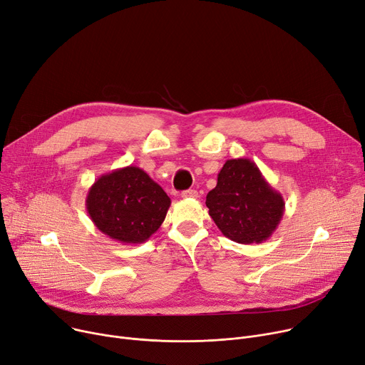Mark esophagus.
I'll return each mask as SVG.
<instances>
[{"label":"esophagus","instance_id":"esophagus-1","mask_svg":"<svg viewBox=\"0 0 365 365\" xmlns=\"http://www.w3.org/2000/svg\"><path fill=\"white\" fill-rule=\"evenodd\" d=\"M182 199H197L199 197V192L196 190H185L181 192Z\"/></svg>","mask_w":365,"mask_h":365}]
</instances>
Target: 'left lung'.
Returning <instances> with one entry per match:
<instances>
[{
  "mask_svg": "<svg viewBox=\"0 0 365 365\" xmlns=\"http://www.w3.org/2000/svg\"><path fill=\"white\" fill-rule=\"evenodd\" d=\"M284 199L247 158L230 159L206 196L209 215L230 240L259 245L268 240L284 215Z\"/></svg>",
  "mask_w": 365,
  "mask_h": 365,
  "instance_id": "left-lung-1",
  "label": "left lung"
}]
</instances>
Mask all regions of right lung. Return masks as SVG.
Wrapping results in <instances>:
<instances>
[{
  "label": "right lung",
  "mask_w": 365,
  "mask_h": 365,
  "mask_svg": "<svg viewBox=\"0 0 365 365\" xmlns=\"http://www.w3.org/2000/svg\"><path fill=\"white\" fill-rule=\"evenodd\" d=\"M94 225L115 242H147L165 221L170 199L165 190L138 166H125L103 174L85 199Z\"/></svg>",
  "instance_id": "1"
}]
</instances>
